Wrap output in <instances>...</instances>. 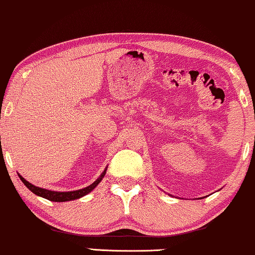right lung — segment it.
<instances>
[{
  "label": "right lung",
  "instance_id": "right-lung-1",
  "mask_svg": "<svg viewBox=\"0 0 255 255\" xmlns=\"http://www.w3.org/2000/svg\"><path fill=\"white\" fill-rule=\"evenodd\" d=\"M106 171H107V167L103 171V173L99 175L98 179H97L96 181H93L91 185H89L88 187L77 189V191H70V192H56V191H51V189L37 187V186L32 185L31 182H28L26 179H24L20 174H18V175H19L20 180L23 181V184L26 186V187L30 189L32 193H34L35 195L41 196V198L47 199L49 201H53V202H67V201H73V200L83 198V196H85L90 192H92L93 189H95L97 186L99 185V182L103 180V178L105 177Z\"/></svg>",
  "mask_w": 255,
  "mask_h": 255
}]
</instances>
